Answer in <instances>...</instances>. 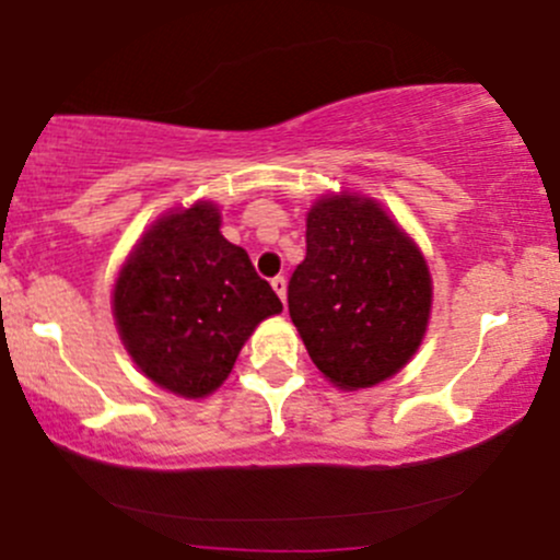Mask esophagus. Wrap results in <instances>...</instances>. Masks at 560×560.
I'll return each instance as SVG.
<instances>
[{
    "mask_svg": "<svg viewBox=\"0 0 560 560\" xmlns=\"http://www.w3.org/2000/svg\"><path fill=\"white\" fill-rule=\"evenodd\" d=\"M270 284H273L276 295L281 298V303H287V279H284V276H276V279L270 281Z\"/></svg>",
    "mask_w": 560,
    "mask_h": 560,
    "instance_id": "esophagus-1",
    "label": "esophagus"
}]
</instances>
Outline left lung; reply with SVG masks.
<instances>
[{"instance_id":"8db88e82","label":"left lung","mask_w":560,"mask_h":560,"mask_svg":"<svg viewBox=\"0 0 560 560\" xmlns=\"http://www.w3.org/2000/svg\"><path fill=\"white\" fill-rule=\"evenodd\" d=\"M316 369L343 389L385 382L417 352L431 314L420 248L374 200L322 197L306 219V259L287 287Z\"/></svg>"}]
</instances>
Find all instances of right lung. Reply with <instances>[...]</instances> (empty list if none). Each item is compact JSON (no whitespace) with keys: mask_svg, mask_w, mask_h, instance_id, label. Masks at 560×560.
<instances>
[{"mask_svg":"<svg viewBox=\"0 0 560 560\" xmlns=\"http://www.w3.org/2000/svg\"><path fill=\"white\" fill-rule=\"evenodd\" d=\"M279 312L248 254L219 233L211 202L162 217L113 290L127 352L151 382L184 398L222 385L254 327Z\"/></svg>","mask_w":560,"mask_h":560,"instance_id":"1","label":"right lung"}]
</instances>
